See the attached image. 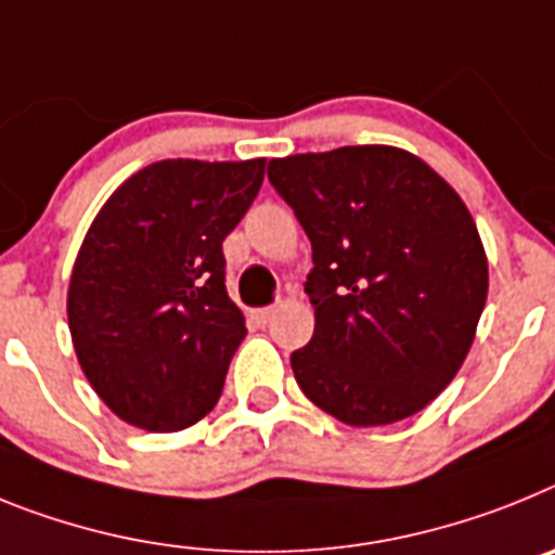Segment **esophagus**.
<instances>
[{"instance_id": "1", "label": "esophagus", "mask_w": 555, "mask_h": 555, "mask_svg": "<svg viewBox=\"0 0 555 555\" xmlns=\"http://www.w3.org/2000/svg\"><path fill=\"white\" fill-rule=\"evenodd\" d=\"M276 310H279V305H271V307H262V310H257V312H254V315H257L259 324H268V321H271V318L276 315Z\"/></svg>"}]
</instances>
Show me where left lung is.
Returning a JSON list of instances; mask_svg holds the SVG:
<instances>
[{
    "mask_svg": "<svg viewBox=\"0 0 555 555\" xmlns=\"http://www.w3.org/2000/svg\"><path fill=\"white\" fill-rule=\"evenodd\" d=\"M268 178L312 243V340L298 388L351 427L413 416L464 365L489 293L469 209L430 164L391 144L271 158Z\"/></svg>",
    "mask_w": 555,
    "mask_h": 555,
    "instance_id": "8db88e82",
    "label": "left lung"
}]
</instances>
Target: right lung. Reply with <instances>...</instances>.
<instances>
[{
    "mask_svg": "<svg viewBox=\"0 0 555 555\" xmlns=\"http://www.w3.org/2000/svg\"><path fill=\"white\" fill-rule=\"evenodd\" d=\"M264 158H164L111 192L66 293L72 346L114 416L186 430L218 404L245 318L225 293L223 240L254 204Z\"/></svg>",
    "mask_w": 555,
    "mask_h": 555,
    "instance_id": "add662e5",
    "label": "right lung"
}]
</instances>
